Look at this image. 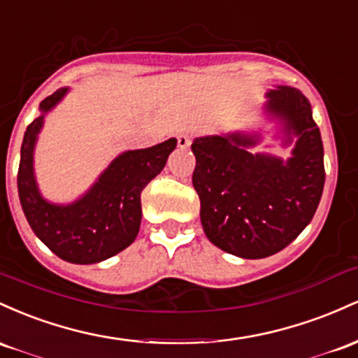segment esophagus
I'll return each mask as SVG.
<instances>
[{"mask_svg":"<svg viewBox=\"0 0 358 358\" xmlns=\"http://www.w3.org/2000/svg\"><path fill=\"white\" fill-rule=\"evenodd\" d=\"M191 145V135L189 134H180L178 135V147L179 148H187Z\"/></svg>","mask_w":358,"mask_h":358,"instance_id":"obj_1","label":"esophagus"}]
</instances>
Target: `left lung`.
Listing matches in <instances>:
<instances>
[{
    "label": "left lung",
    "instance_id": "1",
    "mask_svg": "<svg viewBox=\"0 0 358 358\" xmlns=\"http://www.w3.org/2000/svg\"><path fill=\"white\" fill-rule=\"evenodd\" d=\"M264 115L274 122L291 157L250 148L260 131L198 136L192 186L201 201L208 240L242 259H264L286 248L315 216L324 186L323 142L311 104L299 90L275 86L266 92Z\"/></svg>",
    "mask_w": 358,
    "mask_h": 358
}]
</instances>
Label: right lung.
I'll list each match as a JSON object with an SVG mask.
<instances>
[{
	"mask_svg": "<svg viewBox=\"0 0 358 358\" xmlns=\"http://www.w3.org/2000/svg\"><path fill=\"white\" fill-rule=\"evenodd\" d=\"M67 92L69 87H60L43 99L40 116L27 128L20 152L18 196L35 235L66 262L87 266L103 262L134 243L142 222L140 194L166 166L178 140L122 152L83 196L67 204L52 203L38 189L34 155L45 116Z\"/></svg>",
	"mask_w": 358,
	"mask_h": 358,
	"instance_id": "add662e5",
	"label": "right lung"
}]
</instances>
